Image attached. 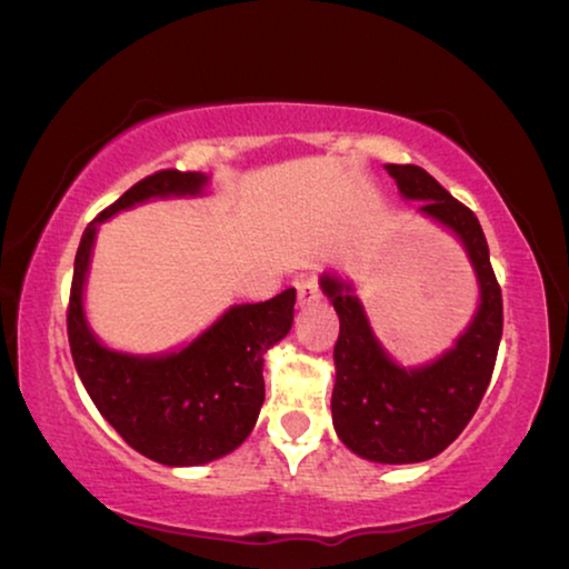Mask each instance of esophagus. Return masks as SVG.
Returning a JSON list of instances; mask_svg holds the SVG:
<instances>
[{"mask_svg":"<svg viewBox=\"0 0 569 569\" xmlns=\"http://www.w3.org/2000/svg\"><path fill=\"white\" fill-rule=\"evenodd\" d=\"M319 302V282L316 279H300L298 282V306L308 308Z\"/></svg>","mask_w":569,"mask_h":569,"instance_id":"1","label":"esophagus"}]
</instances>
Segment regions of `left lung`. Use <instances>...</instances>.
Masks as SVG:
<instances>
[{"mask_svg":"<svg viewBox=\"0 0 569 569\" xmlns=\"http://www.w3.org/2000/svg\"><path fill=\"white\" fill-rule=\"evenodd\" d=\"M405 201L460 242L478 282V308L455 345L420 366H402L373 335L352 279L319 277L339 316L331 420L358 457L383 465L423 462L460 437L489 387L501 339V290L476 213L416 164H387Z\"/></svg>","mask_w":569,"mask_h":569,"instance_id":"1","label":"left lung"}]
</instances>
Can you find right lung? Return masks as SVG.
<instances>
[{
    "instance_id": "right-lung-1",
    "label": "right lung",
    "mask_w": 569,
    "mask_h": 569,
    "mask_svg": "<svg viewBox=\"0 0 569 569\" xmlns=\"http://www.w3.org/2000/svg\"><path fill=\"white\" fill-rule=\"evenodd\" d=\"M206 188L209 174L177 169L136 182L86 227L72 271L68 337L80 381L136 452L169 468L219 460L250 437L263 405V356L290 335L295 290L230 306L188 345L153 356L107 348L88 323L83 290L107 219L157 198L206 196Z\"/></svg>"
}]
</instances>
